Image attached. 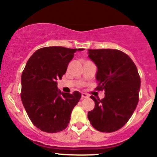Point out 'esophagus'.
Here are the masks:
<instances>
[{
    "label": "esophagus",
    "instance_id": "obj_1",
    "mask_svg": "<svg viewBox=\"0 0 157 157\" xmlns=\"http://www.w3.org/2000/svg\"><path fill=\"white\" fill-rule=\"evenodd\" d=\"M89 97V96L87 94H86V93H82V99H84V98H88V97Z\"/></svg>",
    "mask_w": 157,
    "mask_h": 157
}]
</instances>
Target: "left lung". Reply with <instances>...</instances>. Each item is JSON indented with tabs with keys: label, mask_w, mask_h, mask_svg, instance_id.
<instances>
[{
	"label": "left lung",
	"mask_w": 157,
	"mask_h": 157,
	"mask_svg": "<svg viewBox=\"0 0 157 157\" xmlns=\"http://www.w3.org/2000/svg\"><path fill=\"white\" fill-rule=\"evenodd\" d=\"M89 57L97 66V90H104L105 97L91 98L95 106L88 113L91 125L101 132H113L125 125L139 101L140 77L136 65L120 50L89 49Z\"/></svg>",
	"instance_id": "left-lung-1"
}]
</instances>
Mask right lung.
<instances>
[{
	"mask_svg": "<svg viewBox=\"0 0 157 157\" xmlns=\"http://www.w3.org/2000/svg\"><path fill=\"white\" fill-rule=\"evenodd\" d=\"M77 50L49 46L37 50L27 61L21 76V100L32 123L40 130L57 133L69 123L81 94L61 92L57 80L66 73Z\"/></svg>",
	"mask_w": 157,
	"mask_h": 157,
	"instance_id": "1",
	"label": "right lung"
}]
</instances>
